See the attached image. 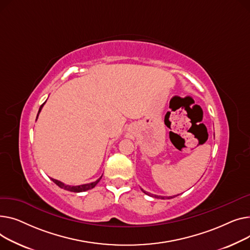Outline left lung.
Masks as SVG:
<instances>
[{
  "instance_id": "1",
  "label": "left lung",
  "mask_w": 250,
  "mask_h": 250,
  "mask_svg": "<svg viewBox=\"0 0 250 250\" xmlns=\"http://www.w3.org/2000/svg\"><path fill=\"white\" fill-rule=\"evenodd\" d=\"M143 190V189H142ZM143 193L144 194H146V195H148V196H151V197H154V198H157V199H165V198H167V199H171L172 197H161V196H156V195H152V194H149V193H147V192H145V190H143Z\"/></svg>"
}]
</instances>
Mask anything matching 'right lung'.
I'll return each mask as SVG.
<instances>
[{
    "label": "right lung",
    "instance_id": "obj_1",
    "mask_svg": "<svg viewBox=\"0 0 250 250\" xmlns=\"http://www.w3.org/2000/svg\"><path fill=\"white\" fill-rule=\"evenodd\" d=\"M44 104H45V103H43V104H42V105L40 106V108H39V111H38V114H37V117H36V120H37V118H38V115H39V113H40L42 107L44 106ZM101 179H102V177H101L100 179H98L97 181L93 182V183L84 184V185H81V186H68V185H64L63 183H62V182H60V181H57V180H54V179H51V180H52V182H53L54 184H56L58 187L62 188H64V189L69 190V192H73V193H81V192H84V190H87V189H91V188H95L96 185L101 181Z\"/></svg>",
    "mask_w": 250,
    "mask_h": 250
}]
</instances>
